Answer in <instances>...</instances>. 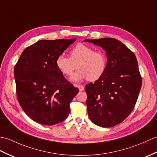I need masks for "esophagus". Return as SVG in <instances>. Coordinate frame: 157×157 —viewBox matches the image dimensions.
Wrapping results in <instances>:
<instances>
[{"instance_id":"34e87169","label":"esophagus","mask_w":157,"mask_h":157,"mask_svg":"<svg viewBox=\"0 0 157 157\" xmlns=\"http://www.w3.org/2000/svg\"><path fill=\"white\" fill-rule=\"evenodd\" d=\"M76 86L78 87L79 90L80 91V92H82V91L84 90V87H83L82 85H76Z\"/></svg>"}]
</instances>
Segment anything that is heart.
<instances>
[{
	"label": "heart",
	"mask_w": 157,
	"mask_h": 157,
	"mask_svg": "<svg viewBox=\"0 0 157 157\" xmlns=\"http://www.w3.org/2000/svg\"><path fill=\"white\" fill-rule=\"evenodd\" d=\"M56 65L65 76H71L77 65L78 70L72 76V81L87 79L95 82L102 77L106 70L107 58L102 51H94L92 47L79 43L71 50L70 57L59 55L56 59Z\"/></svg>",
	"instance_id": "1"
}]
</instances>
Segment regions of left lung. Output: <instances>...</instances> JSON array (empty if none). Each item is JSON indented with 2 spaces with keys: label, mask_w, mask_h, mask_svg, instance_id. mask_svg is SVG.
<instances>
[{
  "label": "left lung",
  "mask_w": 157,
  "mask_h": 157,
  "mask_svg": "<svg viewBox=\"0 0 157 157\" xmlns=\"http://www.w3.org/2000/svg\"><path fill=\"white\" fill-rule=\"evenodd\" d=\"M105 51L107 67L102 77L85 87L91 121L104 128L124 121L135 106L142 78L135 55L113 38L86 39Z\"/></svg>",
  "instance_id": "obj_1"
}]
</instances>
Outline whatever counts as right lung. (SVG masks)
<instances>
[{"label": "right lung", "mask_w": 157, "mask_h": 157, "mask_svg": "<svg viewBox=\"0 0 157 157\" xmlns=\"http://www.w3.org/2000/svg\"><path fill=\"white\" fill-rule=\"evenodd\" d=\"M75 39L41 40L27 47L14 69L18 101L35 122L52 126L66 119L78 93L56 65L57 57Z\"/></svg>", "instance_id": "add662e5"}]
</instances>
